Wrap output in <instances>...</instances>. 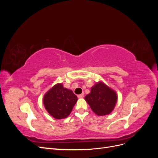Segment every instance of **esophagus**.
<instances>
[{"label": "esophagus", "instance_id": "1", "mask_svg": "<svg viewBox=\"0 0 158 158\" xmlns=\"http://www.w3.org/2000/svg\"><path fill=\"white\" fill-rule=\"evenodd\" d=\"M84 96V94H82L78 95V98L79 99H81V98H83Z\"/></svg>", "mask_w": 158, "mask_h": 158}]
</instances>
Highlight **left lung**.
Segmentation results:
<instances>
[{"mask_svg":"<svg viewBox=\"0 0 158 158\" xmlns=\"http://www.w3.org/2000/svg\"><path fill=\"white\" fill-rule=\"evenodd\" d=\"M92 111L98 116L107 115L112 112L117 101V93L102 82L95 84L91 92L85 97Z\"/></svg>","mask_w":158,"mask_h":158,"instance_id":"1","label":"left lung"}]
</instances>
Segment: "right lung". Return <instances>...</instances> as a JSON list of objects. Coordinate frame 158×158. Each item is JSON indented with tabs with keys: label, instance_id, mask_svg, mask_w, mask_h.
Listing matches in <instances>:
<instances>
[{
	"label": "right lung",
	"instance_id": "add662e5",
	"mask_svg": "<svg viewBox=\"0 0 158 158\" xmlns=\"http://www.w3.org/2000/svg\"><path fill=\"white\" fill-rule=\"evenodd\" d=\"M77 100L73 91L64 88L62 84H56L45 94L44 104L52 117L62 119L69 115Z\"/></svg>",
	"mask_w": 158,
	"mask_h": 158
}]
</instances>
